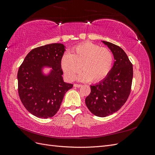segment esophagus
Here are the masks:
<instances>
[{"instance_id": "1", "label": "esophagus", "mask_w": 155, "mask_h": 155, "mask_svg": "<svg viewBox=\"0 0 155 155\" xmlns=\"http://www.w3.org/2000/svg\"><path fill=\"white\" fill-rule=\"evenodd\" d=\"M82 85H79V84H74V87H78V88H79V87H81Z\"/></svg>"}]
</instances>
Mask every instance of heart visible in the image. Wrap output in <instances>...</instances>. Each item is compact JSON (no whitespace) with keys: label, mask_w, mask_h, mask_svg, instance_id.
Here are the masks:
<instances>
[{"label":"heart","mask_w":155,"mask_h":155,"mask_svg":"<svg viewBox=\"0 0 155 155\" xmlns=\"http://www.w3.org/2000/svg\"><path fill=\"white\" fill-rule=\"evenodd\" d=\"M114 55L106 47L92 43H85L74 47L71 54H66L61 59L65 77L72 81L81 70L78 79L81 81L100 82L105 79L113 66Z\"/></svg>","instance_id":"b5f03b06"}]
</instances>
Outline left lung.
Wrapping results in <instances>:
<instances>
[{"label": "left lung", "instance_id": "1", "mask_svg": "<svg viewBox=\"0 0 155 155\" xmlns=\"http://www.w3.org/2000/svg\"><path fill=\"white\" fill-rule=\"evenodd\" d=\"M114 55L115 61L107 77L95 85L85 104L93 114L98 117L111 115L121 109L130 95L133 77V64L120 46L103 41Z\"/></svg>", "mask_w": 155, "mask_h": 155}]
</instances>
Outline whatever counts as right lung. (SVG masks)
<instances>
[{
	"label": "right lung",
	"instance_id": "obj_1",
	"mask_svg": "<svg viewBox=\"0 0 155 155\" xmlns=\"http://www.w3.org/2000/svg\"><path fill=\"white\" fill-rule=\"evenodd\" d=\"M65 46L54 43L31 50L17 73L18 93L26 109L39 118H48L59 110L63 97L72 84L63 82L61 59ZM45 65L53 68L48 77L41 75Z\"/></svg>",
	"mask_w": 155,
	"mask_h": 155
}]
</instances>
